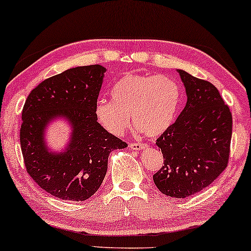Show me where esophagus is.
I'll return each mask as SVG.
<instances>
[{
    "label": "esophagus",
    "mask_w": 251,
    "mask_h": 251,
    "mask_svg": "<svg viewBox=\"0 0 251 251\" xmlns=\"http://www.w3.org/2000/svg\"><path fill=\"white\" fill-rule=\"evenodd\" d=\"M129 147L133 151H142L144 149H146L147 145H146V144H143V143H130Z\"/></svg>",
    "instance_id": "34e87169"
}]
</instances>
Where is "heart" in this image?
<instances>
[{"label":"heart","mask_w":251,"mask_h":251,"mask_svg":"<svg viewBox=\"0 0 251 251\" xmlns=\"http://www.w3.org/2000/svg\"><path fill=\"white\" fill-rule=\"evenodd\" d=\"M112 100L97 102L95 114L101 126L113 135H122L130 122L150 137L159 136L176 118L181 91L174 78L164 75L128 74L111 90Z\"/></svg>","instance_id":"heart-1"}]
</instances>
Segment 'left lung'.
<instances>
[{
  "instance_id": "8db88e82",
  "label": "left lung",
  "mask_w": 251,
  "mask_h": 251,
  "mask_svg": "<svg viewBox=\"0 0 251 251\" xmlns=\"http://www.w3.org/2000/svg\"><path fill=\"white\" fill-rule=\"evenodd\" d=\"M186 105L159 138L164 162L153 176L168 197L184 199L209 186L227 167L232 113L214 84L177 70Z\"/></svg>"
}]
</instances>
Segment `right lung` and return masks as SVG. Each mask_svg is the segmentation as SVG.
Segmentation results:
<instances>
[{
	"instance_id": "right-lung-1",
	"label": "right lung",
	"mask_w": 251,
	"mask_h": 251,
	"mask_svg": "<svg viewBox=\"0 0 251 251\" xmlns=\"http://www.w3.org/2000/svg\"><path fill=\"white\" fill-rule=\"evenodd\" d=\"M106 68H70L30 91L23 108L20 146L27 173L41 188L68 201H84L104 180L112 151L128 146L97 122L95 108ZM64 117L72 126L63 152H51L44 140L49 123Z\"/></svg>"
}]
</instances>
